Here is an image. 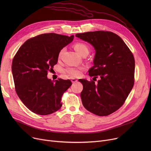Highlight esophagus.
Segmentation results:
<instances>
[{
	"mask_svg": "<svg viewBox=\"0 0 151 151\" xmlns=\"http://www.w3.org/2000/svg\"><path fill=\"white\" fill-rule=\"evenodd\" d=\"M71 82H72V83H76L78 81V80L75 78H71Z\"/></svg>",
	"mask_w": 151,
	"mask_h": 151,
	"instance_id": "34e87169",
	"label": "esophagus"
}]
</instances>
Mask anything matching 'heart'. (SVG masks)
Instances as JSON below:
<instances>
[{
    "mask_svg": "<svg viewBox=\"0 0 151 151\" xmlns=\"http://www.w3.org/2000/svg\"><path fill=\"white\" fill-rule=\"evenodd\" d=\"M74 48L75 50L80 54L81 55H83L85 54H88L89 53V49L88 46H87L85 43L83 42H77L74 45ZM65 48L63 47L62 48L59 53V57L60 58L63 52H64ZM84 69V68L82 67H69L66 68V71L67 73L71 76V77H78L79 76H80L82 70Z\"/></svg>",
    "mask_w": 151,
    "mask_h": 151,
    "instance_id": "heart-1",
    "label": "heart"
}]
</instances>
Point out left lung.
<instances>
[{"mask_svg":"<svg viewBox=\"0 0 151 151\" xmlns=\"http://www.w3.org/2000/svg\"><path fill=\"white\" fill-rule=\"evenodd\" d=\"M76 37L94 47V65L89 70V75L100 78L97 84L92 80H79L83 85V105L94 114L108 116L124 105L133 88V55L122 39L112 32H88L77 34Z\"/></svg>","mask_w":151,"mask_h":151,"instance_id":"8db88e82","label":"left lung"}]
</instances>
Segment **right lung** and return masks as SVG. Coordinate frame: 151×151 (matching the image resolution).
<instances>
[{
  "mask_svg": "<svg viewBox=\"0 0 151 151\" xmlns=\"http://www.w3.org/2000/svg\"><path fill=\"white\" fill-rule=\"evenodd\" d=\"M73 38L55 33L40 34L27 40L16 53L12 67L15 91L32 112L47 115L61 108L62 97L71 82L61 78L51 81L47 75L57 63L60 51Z\"/></svg>",
  "mask_w": 151,
  "mask_h": 151,
  "instance_id": "add662e5",
  "label": "right lung"
}]
</instances>
